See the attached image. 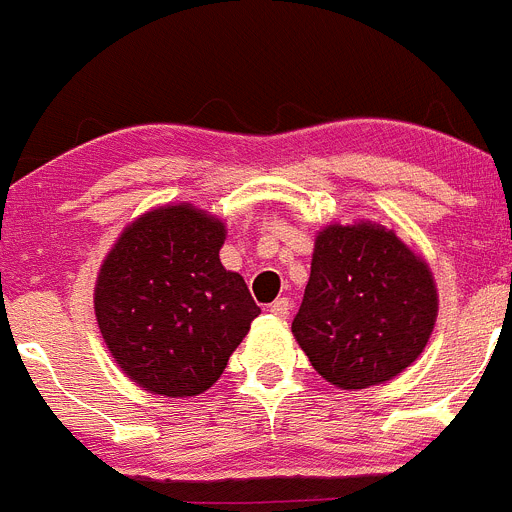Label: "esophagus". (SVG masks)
Segmentation results:
<instances>
[{"label":"esophagus","instance_id":"obj_1","mask_svg":"<svg viewBox=\"0 0 512 512\" xmlns=\"http://www.w3.org/2000/svg\"><path fill=\"white\" fill-rule=\"evenodd\" d=\"M290 310H293V303H290L288 298H278L275 303L270 305V313L278 315V318H288Z\"/></svg>","mask_w":512,"mask_h":512}]
</instances>
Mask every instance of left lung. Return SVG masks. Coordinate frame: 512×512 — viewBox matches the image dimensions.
I'll return each mask as SVG.
<instances>
[{
  "label": "left lung",
  "mask_w": 512,
  "mask_h": 512,
  "mask_svg": "<svg viewBox=\"0 0 512 512\" xmlns=\"http://www.w3.org/2000/svg\"><path fill=\"white\" fill-rule=\"evenodd\" d=\"M437 321L427 262L381 224H328L315 237L293 336L338 389H369L412 366Z\"/></svg>",
  "instance_id": "1"
}]
</instances>
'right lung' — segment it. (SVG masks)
I'll return each instance as SVG.
<instances>
[{"instance_id":"right-lung-1","label":"right lung","mask_w":512,"mask_h":512,"mask_svg":"<svg viewBox=\"0 0 512 512\" xmlns=\"http://www.w3.org/2000/svg\"><path fill=\"white\" fill-rule=\"evenodd\" d=\"M222 219L166 204L123 229L95 283V318L128 379L161 396H197L227 369L260 315L224 270Z\"/></svg>"}]
</instances>
